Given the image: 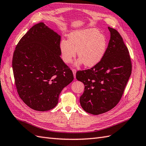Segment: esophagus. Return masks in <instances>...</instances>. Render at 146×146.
Returning <instances> with one entry per match:
<instances>
[{
  "instance_id": "34e87169",
  "label": "esophagus",
  "mask_w": 146,
  "mask_h": 146,
  "mask_svg": "<svg viewBox=\"0 0 146 146\" xmlns=\"http://www.w3.org/2000/svg\"><path fill=\"white\" fill-rule=\"evenodd\" d=\"M72 72H73V74H74V78H76V74L77 70H76V69H72Z\"/></svg>"
}]
</instances>
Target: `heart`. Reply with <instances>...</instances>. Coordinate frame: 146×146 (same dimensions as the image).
I'll return each mask as SVG.
<instances>
[{
    "label": "heart",
    "mask_w": 146,
    "mask_h": 146,
    "mask_svg": "<svg viewBox=\"0 0 146 146\" xmlns=\"http://www.w3.org/2000/svg\"><path fill=\"white\" fill-rule=\"evenodd\" d=\"M108 48L107 38L96 29L73 31L68 35V40L60 43L61 58L70 63L77 55V65L84 63L86 67H93L103 59Z\"/></svg>",
    "instance_id": "obj_1"
}]
</instances>
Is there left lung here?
Masks as SVG:
<instances>
[{
    "instance_id": "obj_1",
    "label": "left lung",
    "mask_w": 146,
    "mask_h": 146,
    "mask_svg": "<svg viewBox=\"0 0 146 146\" xmlns=\"http://www.w3.org/2000/svg\"><path fill=\"white\" fill-rule=\"evenodd\" d=\"M108 30L110 39L103 59L90 69L76 73V78L85 85L81 107L94 115L107 112L118 104L131 73L129 52L122 38L116 30Z\"/></svg>"
}]
</instances>
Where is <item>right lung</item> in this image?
<instances>
[{
    "mask_svg": "<svg viewBox=\"0 0 146 146\" xmlns=\"http://www.w3.org/2000/svg\"><path fill=\"white\" fill-rule=\"evenodd\" d=\"M61 36L43 23L24 35L13 54L12 66L17 92L31 108L45 111L58 102L63 88L74 80L61 58Z\"/></svg>",
    "mask_w": 146,
    "mask_h": 146,
    "instance_id": "1",
    "label": "right lung"
}]
</instances>
